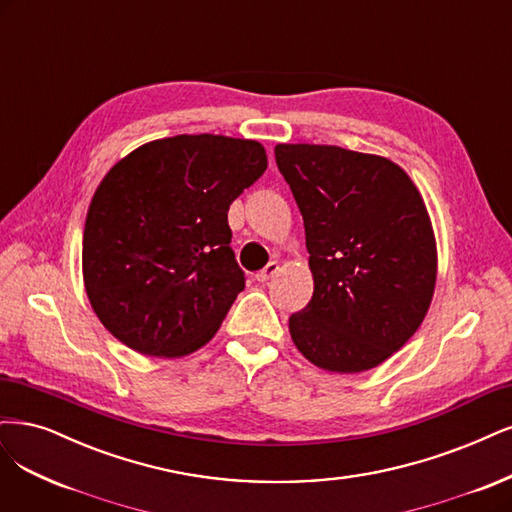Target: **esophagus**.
<instances>
[{
    "label": "esophagus",
    "instance_id": "esophagus-1",
    "mask_svg": "<svg viewBox=\"0 0 512 512\" xmlns=\"http://www.w3.org/2000/svg\"><path fill=\"white\" fill-rule=\"evenodd\" d=\"M277 271H279V264H277V262H269L267 267H264L262 271L256 273V279H258V281H269Z\"/></svg>",
    "mask_w": 512,
    "mask_h": 512
}]
</instances>
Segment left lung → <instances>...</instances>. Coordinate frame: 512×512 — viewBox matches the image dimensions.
<instances>
[{
    "instance_id": "8db88e82",
    "label": "left lung",
    "mask_w": 512,
    "mask_h": 512,
    "mask_svg": "<svg viewBox=\"0 0 512 512\" xmlns=\"http://www.w3.org/2000/svg\"><path fill=\"white\" fill-rule=\"evenodd\" d=\"M301 209L313 296L290 315L301 354L332 373L390 358L424 322L436 245L424 199L398 165L339 146L279 144Z\"/></svg>"
}]
</instances>
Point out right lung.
Listing matches in <instances>:
<instances>
[{
  "label": "right lung",
  "instance_id": "add662e5",
  "mask_svg": "<svg viewBox=\"0 0 512 512\" xmlns=\"http://www.w3.org/2000/svg\"><path fill=\"white\" fill-rule=\"evenodd\" d=\"M267 169L252 139L178 135L116 163L88 207V301L118 341L146 356L205 345L245 288L228 207Z\"/></svg>",
  "mask_w": 512,
  "mask_h": 512
}]
</instances>
